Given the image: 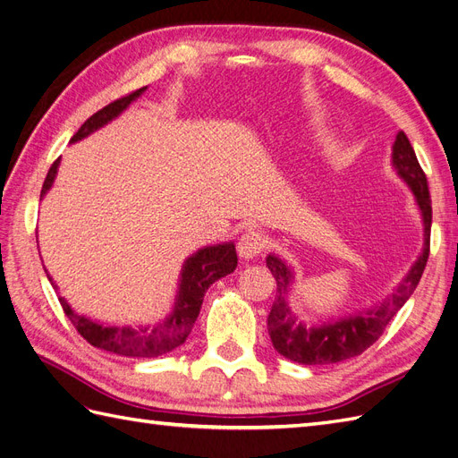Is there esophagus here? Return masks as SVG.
<instances>
[{
    "mask_svg": "<svg viewBox=\"0 0 458 458\" xmlns=\"http://www.w3.org/2000/svg\"><path fill=\"white\" fill-rule=\"evenodd\" d=\"M267 243H268L267 236L261 230L250 228V230H245L238 240V253H240V257H243V259H253V257L265 251Z\"/></svg>",
    "mask_w": 458,
    "mask_h": 458,
    "instance_id": "34e87169",
    "label": "esophagus"
}]
</instances>
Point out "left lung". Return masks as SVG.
Returning a JSON list of instances; mask_svg holds the SVG:
<instances>
[{
	"label": "left lung",
	"mask_w": 458,
	"mask_h": 458,
	"mask_svg": "<svg viewBox=\"0 0 458 458\" xmlns=\"http://www.w3.org/2000/svg\"><path fill=\"white\" fill-rule=\"evenodd\" d=\"M393 164L398 175L408 183L410 190L414 191L418 207L424 218V251L418 257L416 265L410 268V273L403 280V284L396 288L394 294L386 300L377 310H371L356 318L341 319L333 325L311 327L306 329L301 323L296 321L292 315L286 292L292 280L290 268L275 255L267 257V267L276 280V296L273 301L271 313L267 318L268 336H271L273 346L278 350V354L284 358L306 363V366H325V363H336L348 358L360 356L366 352L377 338L383 335L385 327L401 310L410 294L416 290L421 273H424L428 257H429V232H431V199L429 187L424 170L416 158V152L410 145L404 131H398L396 140L393 145Z\"/></svg>",
	"instance_id": "obj_1"
}]
</instances>
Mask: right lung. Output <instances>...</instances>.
<instances>
[{
	"label": "right lung",
	"instance_id": "add662e5",
	"mask_svg": "<svg viewBox=\"0 0 458 458\" xmlns=\"http://www.w3.org/2000/svg\"><path fill=\"white\" fill-rule=\"evenodd\" d=\"M143 90L145 87L129 92V95L110 102L108 106H104L97 114H92L89 120L79 127V131L72 137V140L83 139L89 133L95 131V129L114 120V117L122 110H125ZM57 164H60V158L52 164L48 175H46L44 185H42V195L50 190L54 175L57 172ZM236 265H238V255L233 243L213 245V248L199 250L183 265L180 296H178V301H175L174 313L166 321L160 323L158 327H150V329H147V327H140V329H131V327H122V329L120 327H104L98 323H92L90 319L83 318V315H77L72 308H69V303L64 298H60V303L69 321L73 323L77 333L83 336L89 344L114 352V354H120V356L152 358V356L164 354V352H170L175 346L185 343L187 335L191 333L193 325L197 321L199 311H201L205 292L208 290L210 284L215 283V280L233 273Z\"/></svg>",
	"mask_w": 458,
	"mask_h": 458
}]
</instances>
